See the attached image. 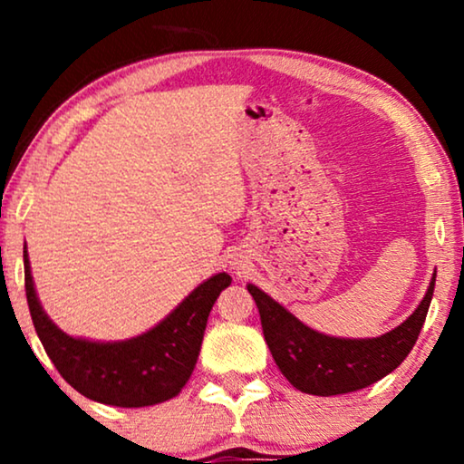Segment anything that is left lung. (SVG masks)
I'll return each mask as SVG.
<instances>
[{
    "label": "left lung",
    "mask_w": 464,
    "mask_h": 464,
    "mask_svg": "<svg viewBox=\"0 0 464 464\" xmlns=\"http://www.w3.org/2000/svg\"><path fill=\"white\" fill-rule=\"evenodd\" d=\"M435 276L414 313L378 338H334L319 334L256 285L249 283L246 289L257 304L266 344L283 376L297 391L332 397L365 389L403 363L427 319Z\"/></svg>",
    "instance_id": "8db88e82"
}]
</instances>
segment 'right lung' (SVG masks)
I'll return each mask as SVG.
<instances>
[{"label": "right lung", "instance_id": "right-lung-1", "mask_svg": "<svg viewBox=\"0 0 464 464\" xmlns=\"http://www.w3.org/2000/svg\"><path fill=\"white\" fill-rule=\"evenodd\" d=\"M23 259L29 313L50 361L82 395L116 408H145L179 395L198 361L208 313L232 283L230 275L218 272L150 332L129 340L94 342L73 338L54 325L37 300L27 245Z\"/></svg>", "mask_w": 464, "mask_h": 464}]
</instances>
